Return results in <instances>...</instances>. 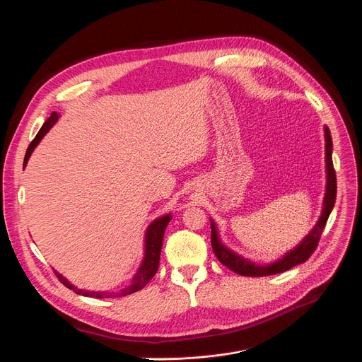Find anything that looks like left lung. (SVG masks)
<instances>
[{
	"instance_id": "left-lung-1",
	"label": "left lung",
	"mask_w": 362,
	"mask_h": 362,
	"mask_svg": "<svg viewBox=\"0 0 362 362\" xmlns=\"http://www.w3.org/2000/svg\"><path fill=\"white\" fill-rule=\"evenodd\" d=\"M324 136H325V172H327V185H325V196L322 202V212L313 228V230L309 232L293 249L286 252L282 257L276 259L275 262L271 264H256L252 262L250 259H246L242 255L236 253L230 247H228L219 236L218 226L214 219H211V228H212V247L219 259L221 264H223L226 268L232 269L233 272L243 275V276H269L275 274H281L285 271H289L291 268L303 264L309 256L314 253L317 249L318 240L321 238V233L327 225V221L329 218V214L332 212V208L335 204V197H337V177H335V170L332 166V137L329 133L328 126L324 127Z\"/></svg>"
}]
</instances>
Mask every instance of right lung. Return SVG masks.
I'll return each instance as SVG.
<instances>
[{
  "instance_id": "obj_1",
  "label": "right lung",
  "mask_w": 362,
  "mask_h": 362,
  "mask_svg": "<svg viewBox=\"0 0 362 362\" xmlns=\"http://www.w3.org/2000/svg\"><path fill=\"white\" fill-rule=\"evenodd\" d=\"M59 115L53 113L51 115L47 122L42 124V127L40 129V132L37 133V136L34 137V140L31 141V144L27 148L25 158H24V168L28 163V159L31 156V153L34 151V148L38 146V143L42 140V137L48 133V130L53 127L57 120H59ZM172 219V214H166L158 219H154L146 229L144 232V255L141 264L137 269V272L133 275L132 282L123 288L120 292H106V291H87V289H78L77 286H74L73 284H70V281H67L62 274L56 272L57 278L62 281V284H64L69 289L74 291L78 295L83 296H88V298H116V296H126L130 295L133 292L140 291L141 288H144L147 285V282L154 276V274L158 272L159 268V261H160V250H162V245H163V236H165V230L168 223Z\"/></svg>"
}]
</instances>
